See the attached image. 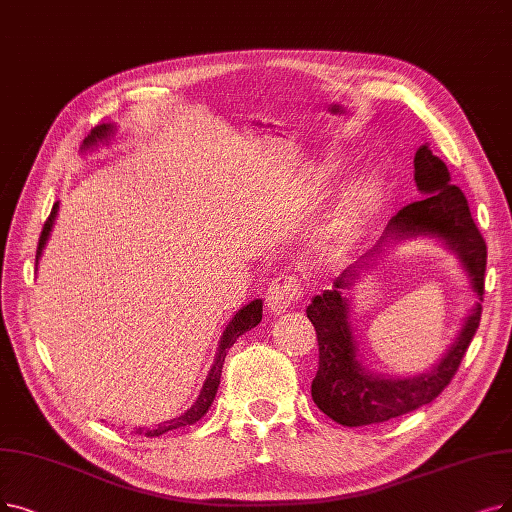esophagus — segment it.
<instances>
[{
    "label": "esophagus",
    "mask_w": 512,
    "mask_h": 512,
    "mask_svg": "<svg viewBox=\"0 0 512 512\" xmlns=\"http://www.w3.org/2000/svg\"><path fill=\"white\" fill-rule=\"evenodd\" d=\"M300 296H302V285L298 277L285 273L273 279L271 288L267 292V306L271 313H281L285 309H290L294 302H298Z\"/></svg>",
    "instance_id": "1"
}]
</instances>
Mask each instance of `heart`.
<instances>
[{
    "mask_svg": "<svg viewBox=\"0 0 512 512\" xmlns=\"http://www.w3.org/2000/svg\"><path fill=\"white\" fill-rule=\"evenodd\" d=\"M382 199L380 174H365L346 189L332 220L327 222L323 239L332 245H349L374 218Z\"/></svg>",
    "mask_w": 512,
    "mask_h": 512,
    "instance_id": "1",
    "label": "heart"
}]
</instances>
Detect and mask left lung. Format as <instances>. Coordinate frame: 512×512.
Masks as SVG:
<instances>
[{
	"label": "left lung",
	"mask_w": 512,
	"mask_h": 512,
	"mask_svg": "<svg viewBox=\"0 0 512 512\" xmlns=\"http://www.w3.org/2000/svg\"><path fill=\"white\" fill-rule=\"evenodd\" d=\"M414 180L424 197L407 203L391 218L382 240L410 236L441 238L461 258L478 302L459 338L431 373L412 379H386L370 373L360 363L350 307L345 300V290L352 287L359 272L371 266V260L380 252L381 241L336 277L332 290L315 296L306 306V317L315 325L319 340V370L311 384V395L319 410L342 426L386 422L437 399L456 376L481 321L487 264L485 241L470 216L464 193L452 185L447 166L433 155L426 142L414 157Z\"/></svg>",
	"instance_id": "1"
}]
</instances>
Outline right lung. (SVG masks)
<instances>
[{
    "label": "right lung",
    "mask_w": 512,
    "mask_h": 512,
    "mask_svg": "<svg viewBox=\"0 0 512 512\" xmlns=\"http://www.w3.org/2000/svg\"><path fill=\"white\" fill-rule=\"evenodd\" d=\"M115 132V126L113 124H102V126H96L88 138L84 140V145H81V149L88 151L92 149L94 145H98V142H107ZM56 212H58V201L52 206V212L44 224L42 229V235H39V243H37V254H35V267L39 258H42V252L46 248V241L50 237V231L54 227V220H56ZM262 321V300H252L250 304H245L243 309H239L235 313V317L229 321L227 330L222 332V338L218 342V353H216V359L212 363V370L206 378V382H203V388L201 393L197 397V401L189 407V410L185 414H180L178 418H172L168 422L163 424H157L155 428H136L138 435H145V437H159L163 433L168 431H174V428H182V426H191L195 424L199 418H203V414H206L210 410V405L218 393V384H220V374H222V363H224V357H227L231 346L237 342V338L245 332H250L252 327H256L258 323Z\"/></svg>",
    "instance_id": "1"
}]
</instances>
